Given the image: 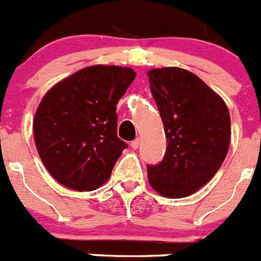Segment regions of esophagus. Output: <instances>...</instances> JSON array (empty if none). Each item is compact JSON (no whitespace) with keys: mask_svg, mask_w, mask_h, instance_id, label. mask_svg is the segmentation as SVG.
<instances>
[{"mask_svg":"<svg viewBox=\"0 0 261 261\" xmlns=\"http://www.w3.org/2000/svg\"><path fill=\"white\" fill-rule=\"evenodd\" d=\"M130 146H132V149H135V150H137L138 146H140V138H136L135 141L130 142Z\"/></svg>","mask_w":261,"mask_h":261,"instance_id":"esophagus-1","label":"esophagus"}]
</instances>
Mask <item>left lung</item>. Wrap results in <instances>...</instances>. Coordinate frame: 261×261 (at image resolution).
I'll use <instances>...</instances> for the list:
<instances>
[{
    "mask_svg": "<svg viewBox=\"0 0 261 261\" xmlns=\"http://www.w3.org/2000/svg\"><path fill=\"white\" fill-rule=\"evenodd\" d=\"M168 145L162 162L147 166L149 183L159 195L186 197L208 183L229 150L227 106L191 71L161 68L147 71Z\"/></svg>",
    "mask_w": 261,
    "mask_h": 261,
    "instance_id": "obj_1",
    "label": "left lung"
}]
</instances>
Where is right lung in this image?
Here are the masks:
<instances>
[{
    "label": "right lung",
    "instance_id": "1",
    "mask_svg": "<svg viewBox=\"0 0 261 261\" xmlns=\"http://www.w3.org/2000/svg\"><path fill=\"white\" fill-rule=\"evenodd\" d=\"M135 78L130 68L94 65L45 94L34 119V137L45 168L62 186L82 192L108 180L128 146L117 137L116 105Z\"/></svg>",
    "mask_w": 261,
    "mask_h": 261
}]
</instances>
